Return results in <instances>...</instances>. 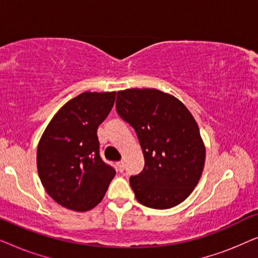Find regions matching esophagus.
<instances>
[{"instance_id": "34e87169", "label": "esophagus", "mask_w": 258, "mask_h": 258, "mask_svg": "<svg viewBox=\"0 0 258 258\" xmlns=\"http://www.w3.org/2000/svg\"><path fill=\"white\" fill-rule=\"evenodd\" d=\"M116 167H117V170L119 172H122L123 170H124V163H123L122 161L121 162H117V163H116Z\"/></svg>"}]
</instances>
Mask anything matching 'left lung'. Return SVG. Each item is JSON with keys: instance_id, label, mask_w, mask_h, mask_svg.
Masks as SVG:
<instances>
[{"instance_id": "left-lung-1", "label": "left lung", "mask_w": 258, "mask_h": 258, "mask_svg": "<svg viewBox=\"0 0 258 258\" xmlns=\"http://www.w3.org/2000/svg\"><path fill=\"white\" fill-rule=\"evenodd\" d=\"M116 111L136 132L144 168L129 178L141 204L169 209L188 197L202 175L206 149L184 104L156 89L117 93Z\"/></svg>"}]
</instances>
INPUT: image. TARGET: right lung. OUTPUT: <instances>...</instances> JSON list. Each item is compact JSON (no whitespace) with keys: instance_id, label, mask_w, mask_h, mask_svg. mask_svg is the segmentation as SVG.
Segmentation results:
<instances>
[{"instance_id":"add662e5","label":"right lung","mask_w":258,"mask_h":258,"mask_svg":"<svg viewBox=\"0 0 258 258\" xmlns=\"http://www.w3.org/2000/svg\"><path fill=\"white\" fill-rule=\"evenodd\" d=\"M116 93L80 94L49 123L37 147V170L55 202L75 211L103 200L115 169L100 155L97 128L115 103Z\"/></svg>"}]
</instances>
